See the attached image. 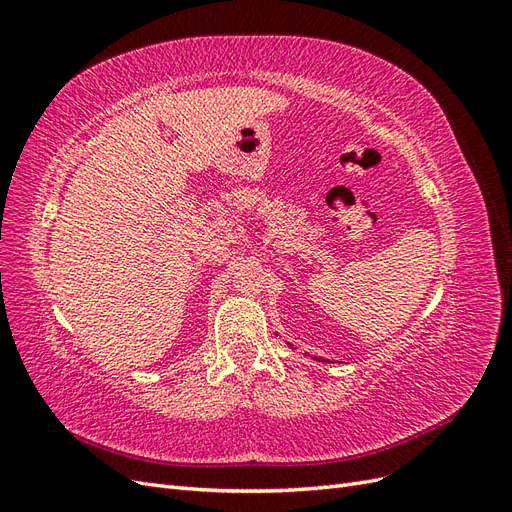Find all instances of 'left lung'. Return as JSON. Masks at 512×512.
<instances>
[{
    "instance_id": "1",
    "label": "left lung",
    "mask_w": 512,
    "mask_h": 512,
    "mask_svg": "<svg viewBox=\"0 0 512 512\" xmlns=\"http://www.w3.org/2000/svg\"><path fill=\"white\" fill-rule=\"evenodd\" d=\"M318 361H320V359H318Z\"/></svg>"
}]
</instances>
